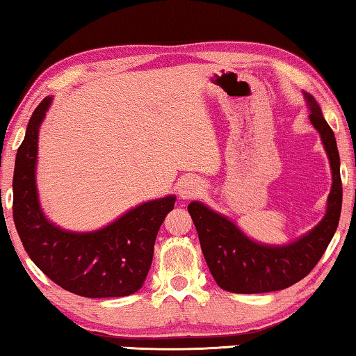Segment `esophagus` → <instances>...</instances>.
Wrapping results in <instances>:
<instances>
[{
  "instance_id": "34e87169",
  "label": "esophagus",
  "mask_w": 356,
  "mask_h": 356,
  "mask_svg": "<svg viewBox=\"0 0 356 356\" xmlns=\"http://www.w3.org/2000/svg\"><path fill=\"white\" fill-rule=\"evenodd\" d=\"M204 191V184L199 181V179H186V181H183L179 184V196L183 199H193V197H197L199 194H202Z\"/></svg>"
}]
</instances>
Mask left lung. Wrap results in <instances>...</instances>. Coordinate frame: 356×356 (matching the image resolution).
<instances>
[{
	"label": "left lung",
	"mask_w": 356,
	"mask_h": 356,
	"mask_svg": "<svg viewBox=\"0 0 356 356\" xmlns=\"http://www.w3.org/2000/svg\"><path fill=\"white\" fill-rule=\"evenodd\" d=\"M309 120L319 131L332 168V189L327 212L308 235L285 246H266L252 241L238 230L235 223L218 216L201 202L188 206L209 270L220 289L232 293H267L289 289L305 279L327 250L337 230L342 211L340 157L334 131L324 120L319 105L309 94Z\"/></svg>",
	"instance_id": "left-lung-1"
}]
</instances>
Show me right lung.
<instances>
[{
  "label": "right lung",
  "instance_id": "right-lung-1",
  "mask_svg": "<svg viewBox=\"0 0 356 356\" xmlns=\"http://www.w3.org/2000/svg\"><path fill=\"white\" fill-rule=\"evenodd\" d=\"M51 99L29 120L13 178V217L24 250L56 285L86 298L128 296L143 286L152 264L159 228L175 207V196L155 199L90 233L61 230L43 216L35 188L38 128Z\"/></svg>",
  "mask_w": 356,
  "mask_h": 356
}]
</instances>
